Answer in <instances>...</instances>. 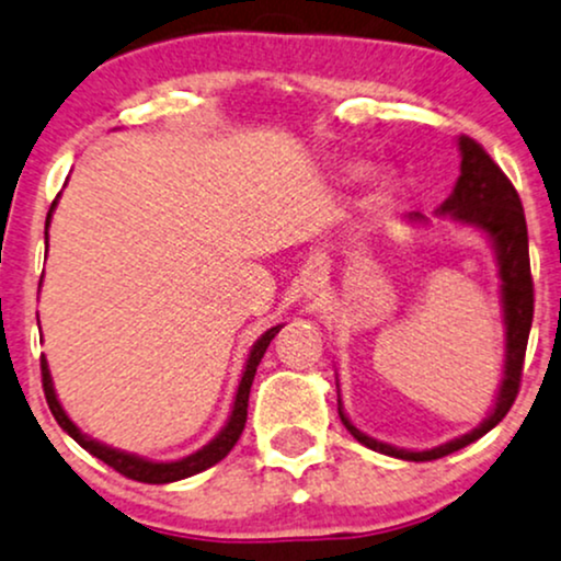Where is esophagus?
<instances>
[{
    "mask_svg": "<svg viewBox=\"0 0 561 561\" xmlns=\"http://www.w3.org/2000/svg\"><path fill=\"white\" fill-rule=\"evenodd\" d=\"M308 282H311L313 289H317L319 285H324V282H327V272H324V266H321V263H317V266L311 268V276H308Z\"/></svg>",
    "mask_w": 561,
    "mask_h": 561,
    "instance_id": "obj_1",
    "label": "esophagus"
}]
</instances>
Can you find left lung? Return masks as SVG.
<instances>
[{
    "label": "left lung",
    "instance_id": "8db88e82",
    "mask_svg": "<svg viewBox=\"0 0 561 561\" xmlns=\"http://www.w3.org/2000/svg\"><path fill=\"white\" fill-rule=\"evenodd\" d=\"M461 150V176L456 182L454 192L446 203L440 205L437 214L450 216L456 221L478 227L491 237L495 248V259H499V274H501V302H504V324H506V362H504V379H501L499 398L485 422L474 427L472 433L456 437V440L443 443V446L430 450H405L379 443L375 437L364 435L356 430L351 420L345 416L343 405L337 403V414L347 433L364 443L366 448L379 450L385 456H396V459L405 461H433L443 459V456L454 454V450L469 446L478 437L499 424L512 409L514 398L519 392V382H523V364L527 351V337H530L533 324V276H530V253H527V224L525 210L519 203L517 190L508 182L506 173L493 163V158L482 150L474 139L459 137ZM411 221H424V216L411 214Z\"/></svg>",
    "mask_w": 561,
    "mask_h": 561
}]
</instances>
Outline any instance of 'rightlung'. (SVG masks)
Returning a JSON list of instances; mask_svg holds the SVG:
<instances>
[{
    "instance_id": "obj_1",
    "label": "right lung",
    "mask_w": 561,
    "mask_h": 561,
    "mask_svg": "<svg viewBox=\"0 0 561 561\" xmlns=\"http://www.w3.org/2000/svg\"><path fill=\"white\" fill-rule=\"evenodd\" d=\"M57 199L53 203V208H49L47 214V227H49V218H53V210H55ZM282 330V324L272 327L268 332L261 334L259 343L253 345V351H250L248 356V364H244V371H242V379H240V388H237V398H234V409H231V416L229 422L224 424V430L218 433L214 440L208 443V446H203L199 450H195L192 456H184V459L179 461H147L141 459L137 454H126V450H118V448H107L105 443H96L94 437L83 435L79 427H76L73 422L68 420V414L62 411L60 401H57L55 396V388H53V377H49V369H47V358L42 356V385H44V396H47V403H49V411H53V416L57 420L66 433L73 437L76 443L83 450H89V454L96 456L100 461H105L107 467H113L115 472H121L124 478L128 480H137V482H150V485H163V482H176V480H184V478H192V474L203 472V469L218 465V461L224 459V456L229 454L231 448H234V443L240 440L242 430H244V422H248V398H250V385H253V377H255V369H259L263 353H266V347L272 340L276 337V332Z\"/></svg>"
}]
</instances>
